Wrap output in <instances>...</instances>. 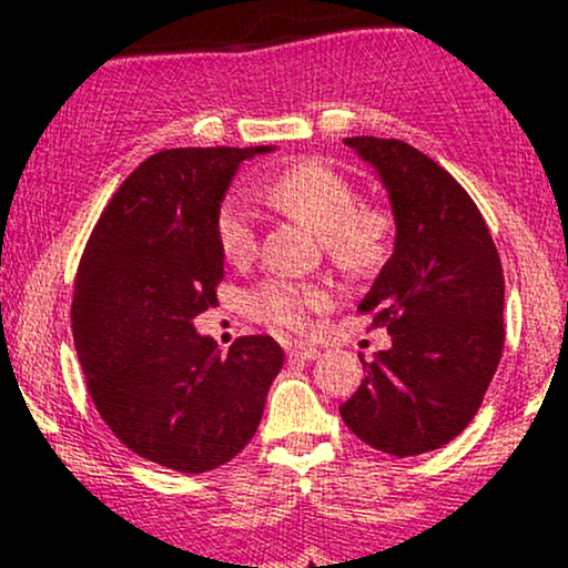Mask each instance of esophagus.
<instances>
[{
	"label": "esophagus",
	"instance_id": "1",
	"mask_svg": "<svg viewBox=\"0 0 568 568\" xmlns=\"http://www.w3.org/2000/svg\"><path fill=\"white\" fill-rule=\"evenodd\" d=\"M288 355L296 361H315V357H321V349L312 347V344H293L288 347Z\"/></svg>",
	"mask_w": 568,
	"mask_h": 568
}]
</instances>
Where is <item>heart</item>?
Wrapping results in <instances>:
<instances>
[{"mask_svg":"<svg viewBox=\"0 0 568 568\" xmlns=\"http://www.w3.org/2000/svg\"><path fill=\"white\" fill-rule=\"evenodd\" d=\"M264 200L321 234L325 253L344 275L371 277L393 256V216L379 205H357L355 181L328 162H293L264 186ZM216 240L230 264H245L253 256L256 230L240 202H226L219 211ZM323 302L321 288L291 280H272L256 296L264 321L293 331L306 328L310 312Z\"/></svg>","mask_w":568,"mask_h":568,"instance_id":"obj_1","label":"heart"}]
</instances>
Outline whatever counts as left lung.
<instances>
[{
    "instance_id": "obj_1",
    "label": "left lung",
    "mask_w": 568,
    "mask_h": 568,
    "mask_svg": "<svg viewBox=\"0 0 568 568\" xmlns=\"http://www.w3.org/2000/svg\"><path fill=\"white\" fill-rule=\"evenodd\" d=\"M376 168L395 216V251L357 312L393 347L338 408L368 446L416 456L473 422L505 347V275L478 205L435 160L397 139H344Z\"/></svg>"
}]
</instances>
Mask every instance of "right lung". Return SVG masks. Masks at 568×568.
Listing matches in <instances>:
<instances>
[{
	"label": "right lung",
	"instance_id": "add662e5",
	"mask_svg": "<svg viewBox=\"0 0 568 568\" xmlns=\"http://www.w3.org/2000/svg\"><path fill=\"white\" fill-rule=\"evenodd\" d=\"M272 146L165 149L143 160L84 245L71 304L88 393L133 454L207 473L256 435L283 368L272 336L221 352L194 317L219 304L216 219L240 162Z\"/></svg>",
	"mask_w": 568,
	"mask_h": 568
}]
</instances>
